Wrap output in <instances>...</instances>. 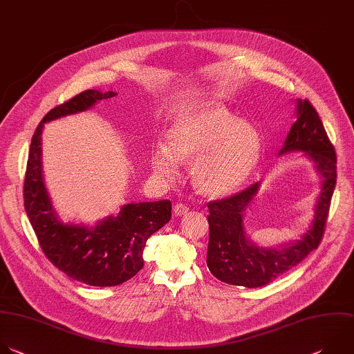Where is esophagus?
<instances>
[{"instance_id": "obj_1", "label": "esophagus", "mask_w": 354, "mask_h": 354, "mask_svg": "<svg viewBox=\"0 0 354 354\" xmlns=\"http://www.w3.org/2000/svg\"><path fill=\"white\" fill-rule=\"evenodd\" d=\"M174 212H175L176 216H182V215H185V214L189 212V207L179 203V204H176V205L174 207Z\"/></svg>"}]
</instances>
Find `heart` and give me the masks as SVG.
Masks as SVG:
<instances>
[{"label": "heart", "mask_w": 354, "mask_h": 354, "mask_svg": "<svg viewBox=\"0 0 354 354\" xmlns=\"http://www.w3.org/2000/svg\"><path fill=\"white\" fill-rule=\"evenodd\" d=\"M263 150L259 131L239 122L226 106L204 102L180 112L151 154L161 178H174L178 162L193 164L192 179L201 194L222 197L239 189L256 169Z\"/></svg>", "instance_id": "b5f03b06"}]
</instances>
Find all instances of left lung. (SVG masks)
I'll use <instances>...</instances> for the list:
<instances>
[{"label": "left lung", "instance_id": "obj_1", "mask_svg": "<svg viewBox=\"0 0 354 354\" xmlns=\"http://www.w3.org/2000/svg\"><path fill=\"white\" fill-rule=\"evenodd\" d=\"M296 118L279 156L301 151L313 161L321 178L314 219L300 241L278 248H263L248 236L243 223L245 211L259 193L260 182L227 198L209 201L207 267L225 283L245 288L264 286L303 261L322 239L336 185V156L319 116L308 100H296Z\"/></svg>", "mask_w": 354, "mask_h": 354}]
</instances>
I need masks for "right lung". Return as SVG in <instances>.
<instances>
[{
  "label": "right lung",
  "instance_id": "obj_1",
  "mask_svg": "<svg viewBox=\"0 0 354 354\" xmlns=\"http://www.w3.org/2000/svg\"><path fill=\"white\" fill-rule=\"evenodd\" d=\"M115 91L86 90L53 108L39 124L30 143L25 176V209L47 259L69 278L90 286H116L145 266L147 239L171 219V201L129 203L116 215L87 226L64 222L53 207L43 176L41 135L44 124L87 111Z\"/></svg>",
  "mask_w": 354,
  "mask_h": 354
}]
</instances>
